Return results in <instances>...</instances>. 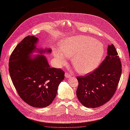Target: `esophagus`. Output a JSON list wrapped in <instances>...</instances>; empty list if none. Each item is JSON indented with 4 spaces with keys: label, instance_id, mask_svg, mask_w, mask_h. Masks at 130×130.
Here are the masks:
<instances>
[{
    "label": "esophagus",
    "instance_id": "esophagus-1",
    "mask_svg": "<svg viewBox=\"0 0 130 130\" xmlns=\"http://www.w3.org/2000/svg\"><path fill=\"white\" fill-rule=\"evenodd\" d=\"M65 77H66V78H68L71 77V74H69V73L66 72V73H65Z\"/></svg>",
    "mask_w": 130,
    "mask_h": 130
}]
</instances>
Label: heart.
<instances>
[{"label": "heart", "mask_w": 130, "mask_h": 130, "mask_svg": "<svg viewBox=\"0 0 130 130\" xmlns=\"http://www.w3.org/2000/svg\"><path fill=\"white\" fill-rule=\"evenodd\" d=\"M104 49L103 44L94 38L86 36L73 37L63 41L61 50L54 51L59 66L67 63L68 57L79 73L85 74L95 69L102 61Z\"/></svg>", "instance_id": "heart-1"}]
</instances>
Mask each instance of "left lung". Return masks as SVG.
Here are the masks:
<instances>
[{
  "instance_id": "left-lung-1",
  "label": "left lung",
  "mask_w": 130,
  "mask_h": 130,
  "mask_svg": "<svg viewBox=\"0 0 130 130\" xmlns=\"http://www.w3.org/2000/svg\"><path fill=\"white\" fill-rule=\"evenodd\" d=\"M121 63L112 44L107 47V55L99 67L84 77H77L76 94L82 105L95 108L112 98L121 77Z\"/></svg>"
}]
</instances>
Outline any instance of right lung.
Masks as SVG:
<instances>
[{
  "mask_svg": "<svg viewBox=\"0 0 130 130\" xmlns=\"http://www.w3.org/2000/svg\"><path fill=\"white\" fill-rule=\"evenodd\" d=\"M37 41L35 36H27L16 46L9 59V71L21 99L32 107H45L55 99L65 73L61 68L51 67L42 55L30 57ZM38 51L42 54L51 50Z\"/></svg>",
  "mask_w": 130,
  "mask_h": 130,
  "instance_id": "add662e5",
  "label": "right lung"
}]
</instances>
